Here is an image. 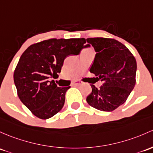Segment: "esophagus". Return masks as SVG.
I'll return each mask as SVG.
<instances>
[{
	"label": "esophagus",
	"instance_id": "obj_1",
	"mask_svg": "<svg viewBox=\"0 0 153 153\" xmlns=\"http://www.w3.org/2000/svg\"><path fill=\"white\" fill-rule=\"evenodd\" d=\"M82 84V82L81 81H75L72 82V85L73 86H80Z\"/></svg>",
	"mask_w": 153,
	"mask_h": 153
}]
</instances>
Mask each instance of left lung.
<instances>
[{
    "label": "left lung",
    "instance_id": "1",
    "mask_svg": "<svg viewBox=\"0 0 153 153\" xmlns=\"http://www.w3.org/2000/svg\"><path fill=\"white\" fill-rule=\"evenodd\" d=\"M86 42L85 48L92 46L96 52L89 72L103 81L99 89L91 85L86 101L98 110L112 111L123 105L134 88L136 61L128 48L113 39L89 38Z\"/></svg>",
    "mask_w": 153,
    "mask_h": 153
}]
</instances>
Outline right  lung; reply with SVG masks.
Instances as JSON below:
<instances>
[{"label": "right lung", "mask_w": 153, "mask_h": 153, "mask_svg": "<svg viewBox=\"0 0 153 153\" xmlns=\"http://www.w3.org/2000/svg\"><path fill=\"white\" fill-rule=\"evenodd\" d=\"M85 39H51L33 44L22 54L14 72V81L21 102L33 115L47 120L63 108L70 88L58 87L50 78L58 77L64 61L78 55Z\"/></svg>", "instance_id": "add662e5"}]
</instances>
